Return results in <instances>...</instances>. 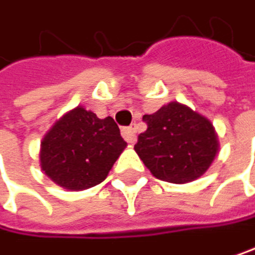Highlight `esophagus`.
Returning <instances> with one entry per match:
<instances>
[{"label": "esophagus", "mask_w": 255, "mask_h": 255, "mask_svg": "<svg viewBox=\"0 0 255 255\" xmlns=\"http://www.w3.org/2000/svg\"><path fill=\"white\" fill-rule=\"evenodd\" d=\"M122 136L127 142L133 144L136 140V127L134 125H130V127H124L122 128Z\"/></svg>", "instance_id": "34e87169"}]
</instances>
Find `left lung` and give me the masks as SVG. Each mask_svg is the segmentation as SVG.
I'll use <instances>...</instances> for the list:
<instances>
[{"label":"left lung","mask_w":255,"mask_h":255,"mask_svg":"<svg viewBox=\"0 0 255 255\" xmlns=\"http://www.w3.org/2000/svg\"><path fill=\"white\" fill-rule=\"evenodd\" d=\"M142 119L147 130L139 134L134 150L158 179L173 184L195 181L218 155L212 122L184 104L169 102Z\"/></svg>","instance_id":"left-lung-1"}]
</instances>
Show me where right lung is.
Segmentation results:
<instances>
[{"instance_id":"obj_1","label":"right lung","mask_w":255,"mask_h":255,"mask_svg":"<svg viewBox=\"0 0 255 255\" xmlns=\"http://www.w3.org/2000/svg\"><path fill=\"white\" fill-rule=\"evenodd\" d=\"M125 147L115 119H99L79 105L44 134L40 167L57 186L72 192L85 190L102 183Z\"/></svg>"}]
</instances>
